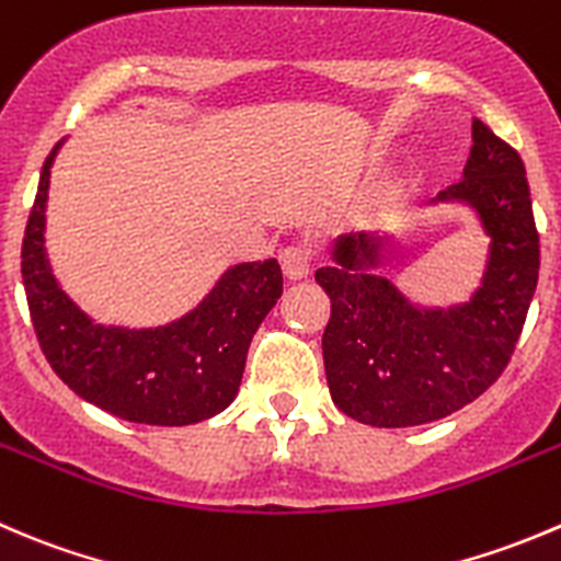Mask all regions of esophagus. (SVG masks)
<instances>
[{"label": "esophagus", "mask_w": 561, "mask_h": 561, "mask_svg": "<svg viewBox=\"0 0 561 561\" xmlns=\"http://www.w3.org/2000/svg\"><path fill=\"white\" fill-rule=\"evenodd\" d=\"M279 263H282V271H285V276L290 282L307 279L309 268H312V252H309L307 243L293 241L279 252Z\"/></svg>", "instance_id": "1"}]
</instances>
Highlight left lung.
<instances>
[{"instance_id":"obj_1","label":"left lung","mask_w":561,"mask_h":561,"mask_svg":"<svg viewBox=\"0 0 561 561\" xmlns=\"http://www.w3.org/2000/svg\"><path fill=\"white\" fill-rule=\"evenodd\" d=\"M463 181L433 203H466L491 238L474 296L455 307H416L380 265L383 238L347 232L334 263L314 271L331 298L323 331L334 405L373 427H413L474 402L510 364L540 274V236L520 156L482 119L471 125Z\"/></svg>"}]
</instances>
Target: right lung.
<instances>
[{"label":"right lung","mask_w":561,"mask_h":561,"mask_svg":"<svg viewBox=\"0 0 561 561\" xmlns=\"http://www.w3.org/2000/svg\"><path fill=\"white\" fill-rule=\"evenodd\" d=\"M59 148L43 164L21 247L26 304L48 364L81 400L125 422L181 427L216 416L236 400L249 342L282 296L279 263L232 265L192 312L159 329L95 323L59 287L46 254L48 178Z\"/></svg>","instance_id":"add662e5"}]
</instances>
